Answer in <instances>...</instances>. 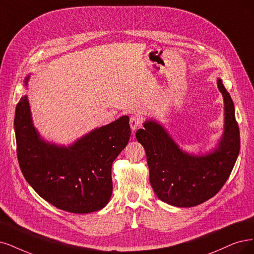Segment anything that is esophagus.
<instances>
[{"instance_id":"34e87169","label":"esophagus","mask_w":254,"mask_h":254,"mask_svg":"<svg viewBox=\"0 0 254 254\" xmlns=\"http://www.w3.org/2000/svg\"><path fill=\"white\" fill-rule=\"evenodd\" d=\"M129 126H130V128H132L133 132H135V130L141 126V120H140V118L138 116H132L129 119Z\"/></svg>"}]
</instances>
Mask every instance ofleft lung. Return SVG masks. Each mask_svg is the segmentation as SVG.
<instances>
[{
	"label": "left lung",
	"mask_w": 254,
	"mask_h": 254,
	"mask_svg": "<svg viewBox=\"0 0 254 254\" xmlns=\"http://www.w3.org/2000/svg\"><path fill=\"white\" fill-rule=\"evenodd\" d=\"M218 88L224 98V133L212 152L193 156L183 152L166 129L147 120L136 132L145 149L149 182L161 201L177 207H192L217 194L229 178L240 153V129L234 105L222 79Z\"/></svg>",
	"instance_id": "1"
}]
</instances>
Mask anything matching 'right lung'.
Returning a JSON list of instances; mask_svg holds the SVG:
<instances>
[{
    "instance_id": "add662e5",
    "label": "right lung",
    "mask_w": 254,
    "mask_h": 254,
    "mask_svg": "<svg viewBox=\"0 0 254 254\" xmlns=\"http://www.w3.org/2000/svg\"><path fill=\"white\" fill-rule=\"evenodd\" d=\"M29 75L25 78L28 84ZM128 117L93 129L69 146L46 142L35 129L29 101L15 109L17 160L26 181L44 200L73 213L100 210L112 190V164L128 143Z\"/></svg>"
}]
</instances>
